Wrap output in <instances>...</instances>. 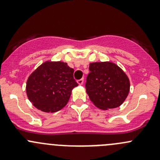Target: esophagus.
I'll use <instances>...</instances> for the list:
<instances>
[{"label": "esophagus", "instance_id": "obj_1", "mask_svg": "<svg viewBox=\"0 0 160 160\" xmlns=\"http://www.w3.org/2000/svg\"><path fill=\"white\" fill-rule=\"evenodd\" d=\"M77 83H78L79 85H82L83 83V79H80V80H77Z\"/></svg>", "mask_w": 160, "mask_h": 160}]
</instances>
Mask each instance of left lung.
Segmentation results:
<instances>
[{"label": "left lung", "mask_w": 160, "mask_h": 160, "mask_svg": "<svg viewBox=\"0 0 160 160\" xmlns=\"http://www.w3.org/2000/svg\"><path fill=\"white\" fill-rule=\"evenodd\" d=\"M89 70L85 88L93 104L102 110L122 105L130 90L125 72L111 62H91Z\"/></svg>", "instance_id": "8db88e82"}]
</instances>
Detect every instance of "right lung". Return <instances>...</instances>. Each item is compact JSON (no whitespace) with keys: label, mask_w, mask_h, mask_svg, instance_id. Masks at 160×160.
Returning <instances> with one entry per match:
<instances>
[{"label":"right lung","mask_w":160,"mask_h":160,"mask_svg":"<svg viewBox=\"0 0 160 160\" xmlns=\"http://www.w3.org/2000/svg\"><path fill=\"white\" fill-rule=\"evenodd\" d=\"M73 69L67 62L46 61L28 77L26 93L38 110L56 112L65 107L71 92L78 86L73 78Z\"/></svg>","instance_id":"1"}]
</instances>
